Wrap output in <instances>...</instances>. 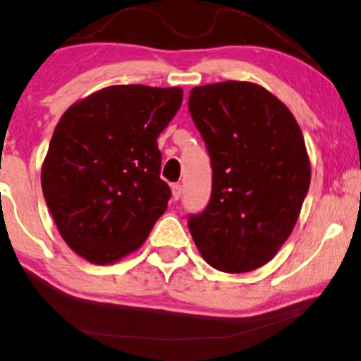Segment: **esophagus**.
Here are the masks:
<instances>
[{
  "mask_svg": "<svg viewBox=\"0 0 361 361\" xmlns=\"http://www.w3.org/2000/svg\"><path fill=\"white\" fill-rule=\"evenodd\" d=\"M171 195H173V200H175V202L180 200V196H181V185L180 183H175L171 186Z\"/></svg>",
  "mask_w": 361,
  "mask_h": 361,
  "instance_id": "esophagus-1",
  "label": "esophagus"
}]
</instances>
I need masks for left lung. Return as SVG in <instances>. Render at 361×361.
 <instances>
[{
	"label": "left lung",
	"instance_id": "1",
	"mask_svg": "<svg viewBox=\"0 0 361 361\" xmlns=\"http://www.w3.org/2000/svg\"><path fill=\"white\" fill-rule=\"evenodd\" d=\"M190 115L212 159V198L188 228L208 264L246 273L275 257L298 220L310 159L295 116L246 81L196 86Z\"/></svg>",
	"mask_w": 361,
	"mask_h": 361
}]
</instances>
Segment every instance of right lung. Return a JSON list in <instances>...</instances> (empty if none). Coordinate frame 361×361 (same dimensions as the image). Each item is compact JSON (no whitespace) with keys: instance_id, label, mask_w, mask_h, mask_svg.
Masks as SVG:
<instances>
[{"instance_id":"obj_1","label":"right lung","mask_w":361,"mask_h":361,"mask_svg":"<svg viewBox=\"0 0 361 361\" xmlns=\"http://www.w3.org/2000/svg\"><path fill=\"white\" fill-rule=\"evenodd\" d=\"M181 88L116 85L75 103L54 128L41 188L68 246L94 264L138 250L166 212L158 136Z\"/></svg>"}]
</instances>
